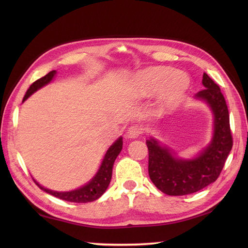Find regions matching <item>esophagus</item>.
<instances>
[{
  "mask_svg": "<svg viewBox=\"0 0 248 248\" xmlns=\"http://www.w3.org/2000/svg\"><path fill=\"white\" fill-rule=\"evenodd\" d=\"M141 133H142V129L140 128V127L138 125H134V126L129 127L128 130H127L126 138L127 139H136Z\"/></svg>",
  "mask_w": 248,
  "mask_h": 248,
  "instance_id": "34e87169",
  "label": "esophagus"
}]
</instances>
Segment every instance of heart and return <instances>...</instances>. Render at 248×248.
<instances>
[{
	"label": "heart",
	"mask_w": 248,
	"mask_h": 248,
	"mask_svg": "<svg viewBox=\"0 0 248 248\" xmlns=\"http://www.w3.org/2000/svg\"><path fill=\"white\" fill-rule=\"evenodd\" d=\"M133 92L144 98L159 92L160 102L170 107L181 97L189 87V78L171 67H151L139 71L132 78Z\"/></svg>",
	"instance_id": "obj_1"
}]
</instances>
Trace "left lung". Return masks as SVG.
<instances>
[{
  "label": "left lung",
  "mask_w": 248,
  "mask_h": 248,
  "mask_svg": "<svg viewBox=\"0 0 248 248\" xmlns=\"http://www.w3.org/2000/svg\"><path fill=\"white\" fill-rule=\"evenodd\" d=\"M202 82L205 89L194 98L205 101L212 112L213 134L208 146L192 158H181L156 139L146 140L150 179L169 196H186L215 182L232 147L229 110L220 89L207 73Z\"/></svg>",
  "instance_id": "8db88e82"
}]
</instances>
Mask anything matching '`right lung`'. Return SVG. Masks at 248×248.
<instances>
[{
    "label": "right lung",
    "instance_id": "obj_1",
    "mask_svg": "<svg viewBox=\"0 0 248 248\" xmlns=\"http://www.w3.org/2000/svg\"><path fill=\"white\" fill-rule=\"evenodd\" d=\"M56 73H57L56 70H52L48 72L46 77H43L39 79H37L35 82H33L31 87H30L27 91L22 102H25L30 96L34 94L36 91H38L39 89L48 85L49 82L54 79ZM122 147H123V139L122 137H120L112 142V145L108 149L107 153L104 154L102 162L100 164L98 170H97V172L95 174V176L90 180L88 183L78 187L77 189H73L70 191H55V190L46 188V187H43L42 185H40L38 182H37L36 180H34V182L38 185L39 188L42 189L43 191H46L51 194V196H54L58 199H61L63 201L72 202H89L96 201L97 199H99L108 189L110 179H111L114 162L118 157V155L120 154V152H121Z\"/></svg>",
    "mask_w": 248,
    "mask_h": 248
}]
</instances>
